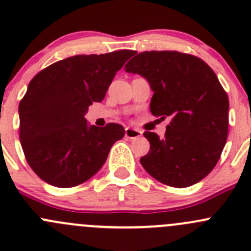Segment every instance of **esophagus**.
Instances as JSON below:
<instances>
[{"mask_svg": "<svg viewBox=\"0 0 251 251\" xmlns=\"http://www.w3.org/2000/svg\"><path fill=\"white\" fill-rule=\"evenodd\" d=\"M142 135V132L137 128L132 127H126L125 130V137L130 138V140H135V138H138Z\"/></svg>", "mask_w": 251, "mask_h": 251, "instance_id": "obj_1", "label": "esophagus"}]
</instances>
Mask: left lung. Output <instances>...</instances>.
Here are the masks:
<instances>
[{
  "instance_id": "obj_1",
  "label": "left lung",
  "mask_w": 251,
  "mask_h": 251,
  "mask_svg": "<svg viewBox=\"0 0 251 251\" xmlns=\"http://www.w3.org/2000/svg\"><path fill=\"white\" fill-rule=\"evenodd\" d=\"M148 80L154 116H171L163 138L146 131L151 143L141 164L171 187H189L215 168L228 135V96L201 58L177 50H146L125 65Z\"/></svg>"
}]
</instances>
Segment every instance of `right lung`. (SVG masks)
Wrapping results in <instances>:
<instances>
[{
	"mask_svg": "<svg viewBox=\"0 0 251 251\" xmlns=\"http://www.w3.org/2000/svg\"><path fill=\"white\" fill-rule=\"evenodd\" d=\"M135 50L78 54L37 73L19 103V137L35 174L54 187L83 183L100 171L125 128L88 126L85 114L102 102L116 73Z\"/></svg>",
	"mask_w": 251,
	"mask_h": 251,
	"instance_id": "right-lung-1",
	"label": "right lung"
}]
</instances>
